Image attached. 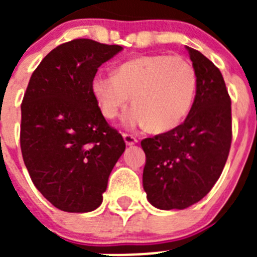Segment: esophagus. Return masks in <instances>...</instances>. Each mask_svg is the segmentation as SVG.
<instances>
[{
	"label": "esophagus",
	"instance_id": "obj_1",
	"mask_svg": "<svg viewBox=\"0 0 257 257\" xmlns=\"http://www.w3.org/2000/svg\"><path fill=\"white\" fill-rule=\"evenodd\" d=\"M123 140H124V143H126V145H128V147H130V145H134V144H136V143H138V139H136L135 136H133V135H128V134H123Z\"/></svg>",
	"mask_w": 257,
	"mask_h": 257
}]
</instances>
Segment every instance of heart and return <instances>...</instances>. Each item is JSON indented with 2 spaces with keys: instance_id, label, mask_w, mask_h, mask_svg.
<instances>
[{
  "instance_id": "obj_1",
  "label": "heart",
  "mask_w": 257,
  "mask_h": 257,
  "mask_svg": "<svg viewBox=\"0 0 257 257\" xmlns=\"http://www.w3.org/2000/svg\"><path fill=\"white\" fill-rule=\"evenodd\" d=\"M197 73L187 59L163 54L142 55L118 65L113 76L97 73L91 92L101 114L114 119L130 101L127 128L148 127L161 134L174 130L192 108Z\"/></svg>"
}]
</instances>
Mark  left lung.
<instances>
[{"mask_svg": "<svg viewBox=\"0 0 257 257\" xmlns=\"http://www.w3.org/2000/svg\"><path fill=\"white\" fill-rule=\"evenodd\" d=\"M185 49L197 73L192 108L174 130L142 142L143 187L160 210H184L207 196L230 149L231 108L224 78L203 54Z\"/></svg>", "mask_w": 257, "mask_h": 257, "instance_id": "left-lung-1", "label": "left lung"}]
</instances>
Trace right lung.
<instances>
[{
    "mask_svg": "<svg viewBox=\"0 0 257 257\" xmlns=\"http://www.w3.org/2000/svg\"><path fill=\"white\" fill-rule=\"evenodd\" d=\"M122 50L73 40L49 52L29 79L22 104L23 160L41 194L65 212L101 205L109 175L126 148L91 92L97 68Z\"/></svg>",
    "mask_w": 257,
    "mask_h": 257,
    "instance_id": "obj_1",
    "label": "right lung"
}]
</instances>
